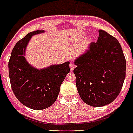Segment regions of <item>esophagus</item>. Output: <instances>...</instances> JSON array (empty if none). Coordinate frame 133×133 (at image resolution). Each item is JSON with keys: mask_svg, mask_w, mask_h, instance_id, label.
<instances>
[{"mask_svg": "<svg viewBox=\"0 0 133 133\" xmlns=\"http://www.w3.org/2000/svg\"><path fill=\"white\" fill-rule=\"evenodd\" d=\"M69 68H70L71 71H73L74 69V68H75V65L74 64V63L71 62L70 64H69Z\"/></svg>", "mask_w": 133, "mask_h": 133, "instance_id": "34e87169", "label": "esophagus"}]
</instances>
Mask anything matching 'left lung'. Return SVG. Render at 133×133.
<instances>
[{
	"mask_svg": "<svg viewBox=\"0 0 133 133\" xmlns=\"http://www.w3.org/2000/svg\"><path fill=\"white\" fill-rule=\"evenodd\" d=\"M96 43L75 60V83L81 98L88 105L101 107L120 93L126 74V60L118 41L100 29Z\"/></svg>",
	"mask_w": 133,
	"mask_h": 133,
	"instance_id": "obj_1",
	"label": "left lung"
}]
</instances>
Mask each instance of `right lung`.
<instances>
[{"mask_svg":"<svg viewBox=\"0 0 133 133\" xmlns=\"http://www.w3.org/2000/svg\"><path fill=\"white\" fill-rule=\"evenodd\" d=\"M43 32L32 31L19 40L14 47L8 62L14 94L24 106L36 110L47 108L55 102L60 85L70 71L69 62L41 70L27 62L24 53L27 43L32 35Z\"/></svg>","mask_w":133,"mask_h":133,"instance_id":"right-lung-1","label":"right lung"}]
</instances>
